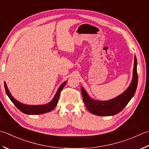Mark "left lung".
Segmentation results:
<instances>
[{
  "label": "left lung",
  "mask_w": 149,
  "mask_h": 149,
  "mask_svg": "<svg viewBox=\"0 0 149 149\" xmlns=\"http://www.w3.org/2000/svg\"><path fill=\"white\" fill-rule=\"evenodd\" d=\"M137 85V59L134 56L132 81L129 87L121 95L107 101H99L91 98L82 87H81V92L84 104L90 113L100 116H113L122 111L134 96Z\"/></svg>",
  "instance_id": "obj_1"
}]
</instances>
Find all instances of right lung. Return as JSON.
Masks as SVG:
<instances>
[{
    "mask_svg": "<svg viewBox=\"0 0 149 149\" xmlns=\"http://www.w3.org/2000/svg\"><path fill=\"white\" fill-rule=\"evenodd\" d=\"M66 82L67 81H64L62 84L60 85V86L58 87V89L57 90L55 95H54L53 100H51L50 102H49L47 104L40 105H29L24 104L18 101V100H17L16 99H15L12 96L5 81H4V87H5L6 93L7 95L11 100V101L13 102V104L15 105V107H17V109H19L21 112H22V113L24 114L35 115V114H42L48 113V112L51 111L56 107V106L58 104V102L60 93H61L63 88L64 87Z\"/></svg>",
    "mask_w": 149,
    "mask_h": 149,
    "instance_id": "add662e5",
    "label": "right lung"
}]
</instances>
